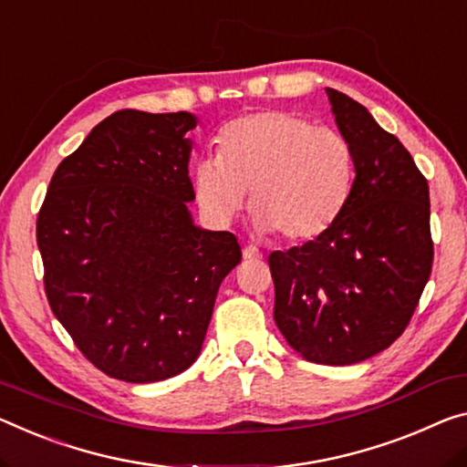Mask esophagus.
Instances as JSON below:
<instances>
[{"instance_id": "1", "label": "esophagus", "mask_w": 467, "mask_h": 467, "mask_svg": "<svg viewBox=\"0 0 467 467\" xmlns=\"http://www.w3.org/2000/svg\"><path fill=\"white\" fill-rule=\"evenodd\" d=\"M242 254H244V261H258V258H263V253L261 250H258L256 246H253V244H250V246H246L242 250Z\"/></svg>"}]
</instances>
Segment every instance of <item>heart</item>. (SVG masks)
<instances>
[{"mask_svg":"<svg viewBox=\"0 0 467 467\" xmlns=\"http://www.w3.org/2000/svg\"><path fill=\"white\" fill-rule=\"evenodd\" d=\"M353 175V152L338 131L292 112L263 110L223 129L219 159H202L193 169V192L214 225L234 223L250 192L256 227L296 244L332 227Z\"/></svg>","mask_w":467,"mask_h":467,"instance_id":"heart-1","label":"heart"}]
</instances>
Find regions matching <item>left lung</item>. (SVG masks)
I'll list each match as a JSON object with an SVG mask.
<instances>
[{
	"mask_svg": "<svg viewBox=\"0 0 467 467\" xmlns=\"http://www.w3.org/2000/svg\"><path fill=\"white\" fill-rule=\"evenodd\" d=\"M353 152L355 182L338 219L311 242L269 254L274 317L306 361L350 365L405 332L432 271L430 192L392 133L365 106L326 89Z\"/></svg>",
	"mask_w": 467,
	"mask_h": 467,
	"instance_id": "1",
	"label": "left lung"
}]
</instances>
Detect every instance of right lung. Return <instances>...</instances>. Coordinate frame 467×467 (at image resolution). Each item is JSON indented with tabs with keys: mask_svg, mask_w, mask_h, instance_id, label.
I'll list each match as a JSON object with an SVG mask.
<instances>
[{
	"mask_svg": "<svg viewBox=\"0 0 467 467\" xmlns=\"http://www.w3.org/2000/svg\"><path fill=\"white\" fill-rule=\"evenodd\" d=\"M190 112L119 110L56 169L37 217L56 319L106 376L148 384L196 361L219 285L242 261L193 225Z\"/></svg>",
	"mask_w": 467,
	"mask_h": 467,
	"instance_id": "right-lung-1",
	"label": "right lung"
}]
</instances>
